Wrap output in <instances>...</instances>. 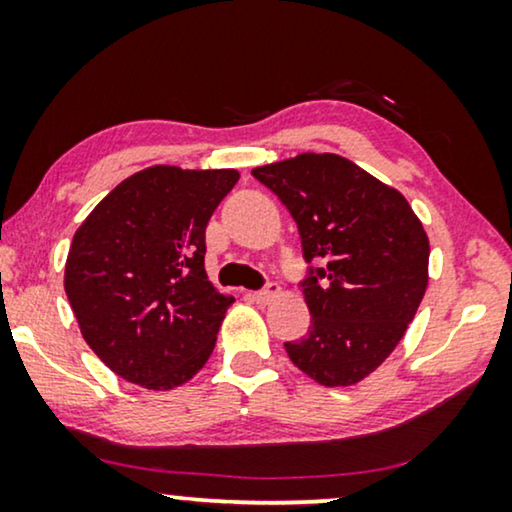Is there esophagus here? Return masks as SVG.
Instances as JSON below:
<instances>
[{"label":"esophagus","mask_w":512,"mask_h":512,"mask_svg":"<svg viewBox=\"0 0 512 512\" xmlns=\"http://www.w3.org/2000/svg\"><path fill=\"white\" fill-rule=\"evenodd\" d=\"M279 296H282V286L270 282L268 286H265V289L254 293V300H256V303H261V305H268V303H272V300L279 298Z\"/></svg>","instance_id":"1"}]
</instances>
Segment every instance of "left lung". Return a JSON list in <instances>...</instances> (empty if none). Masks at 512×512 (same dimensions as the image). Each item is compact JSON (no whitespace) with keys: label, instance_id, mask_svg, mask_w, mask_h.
Masks as SVG:
<instances>
[{"label":"left lung","instance_id":"1","mask_svg":"<svg viewBox=\"0 0 512 512\" xmlns=\"http://www.w3.org/2000/svg\"><path fill=\"white\" fill-rule=\"evenodd\" d=\"M251 174L296 221L305 261L307 335L286 354L324 387H352L384 363L429 284V237L396 188L338 153H300Z\"/></svg>","mask_w":512,"mask_h":512}]
</instances>
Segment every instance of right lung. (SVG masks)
Wrapping results in <instances>:
<instances>
[{
  "mask_svg": "<svg viewBox=\"0 0 512 512\" xmlns=\"http://www.w3.org/2000/svg\"><path fill=\"white\" fill-rule=\"evenodd\" d=\"M237 179V170L151 165L74 233L69 305L88 347L123 380L170 391L212 356L235 298L207 279L205 228Z\"/></svg>",
  "mask_w": 512,
  "mask_h": 512,
  "instance_id": "1",
  "label": "right lung"
}]
</instances>
